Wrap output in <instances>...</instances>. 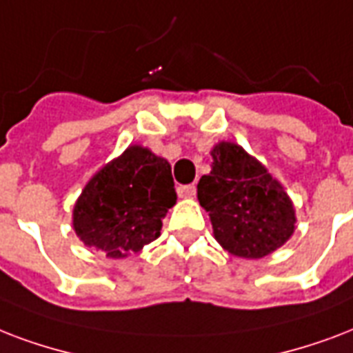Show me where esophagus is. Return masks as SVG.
<instances>
[{
  "label": "esophagus",
  "instance_id": "34e87169",
  "mask_svg": "<svg viewBox=\"0 0 353 353\" xmlns=\"http://www.w3.org/2000/svg\"><path fill=\"white\" fill-rule=\"evenodd\" d=\"M195 184H184V185H179L176 188V193H179V196H182V199H188V196H193L195 195Z\"/></svg>",
  "mask_w": 353,
  "mask_h": 353
}]
</instances>
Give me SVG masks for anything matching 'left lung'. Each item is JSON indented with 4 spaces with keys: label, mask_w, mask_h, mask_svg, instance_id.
I'll use <instances>...</instances> for the list:
<instances>
[{
    "label": "left lung",
    "mask_w": 353,
    "mask_h": 353,
    "mask_svg": "<svg viewBox=\"0 0 353 353\" xmlns=\"http://www.w3.org/2000/svg\"><path fill=\"white\" fill-rule=\"evenodd\" d=\"M212 171L196 185L201 206L210 214L215 239L234 256L263 258L294 232V208L267 169L236 143L212 151Z\"/></svg>",
    "instance_id": "8db88e82"
}]
</instances>
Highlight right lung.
<instances>
[{
	"mask_svg": "<svg viewBox=\"0 0 353 353\" xmlns=\"http://www.w3.org/2000/svg\"><path fill=\"white\" fill-rule=\"evenodd\" d=\"M174 202L168 160L128 147L86 184L73 210V228L84 245L105 250L108 258H125L160 236Z\"/></svg>",
	"mask_w": 353,
	"mask_h": 353,
	"instance_id": "obj_1",
	"label": "right lung"
}]
</instances>
